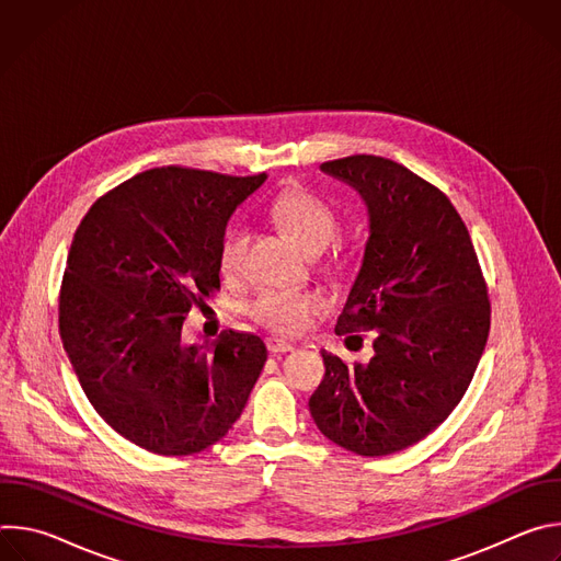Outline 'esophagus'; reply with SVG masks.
Listing matches in <instances>:
<instances>
[{"label":"esophagus","instance_id":"esophagus-1","mask_svg":"<svg viewBox=\"0 0 561 561\" xmlns=\"http://www.w3.org/2000/svg\"><path fill=\"white\" fill-rule=\"evenodd\" d=\"M266 346H268V351L273 353V355H279V353H290L295 346L288 342V340H282V337H268L266 340Z\"/></svg>","mask_w":561,"mask_h":561}]
</instances>
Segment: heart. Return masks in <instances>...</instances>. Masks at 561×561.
<instances>
[{"label": "heart", "mask_w": 561, "mask_h": 561, "mask_svg": "<svg viewBox=\"0 0 561 561\" xmlns=\"http://www.w3.org/2000/svg\"><path fill=\"white\" fill-rule=\"evenodd\" d=\"M271 210L308 251L324 249L340 230L337 213L322 197L306 188L282 191L273 199ZM247 249L249 228L242 224L230 226L219 244V268L224 275L232 277L244 268ZM324 308L327 299L314 290L264 288L251 299L247 310L251 319L273 333L299 335L319 312H324Z\"/></svg>", "instance_id": "heart-1"}]
</instances>
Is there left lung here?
<instances>
[{
	"label": "left lung",
	"instance_id": "8db88e82",
	"mask_svg": "<svg viewBox=\"0 0 561 561\" xmlns=\"http://www.w3.org/2000/svg\"><path fill=\"white\" fill-rule=\"evenodd\" d=\"M322 171L368 208L362 268L335 333L373 331L368 364L322 353L310 415L331 442L364 455L404 450L461 402L491 331L489 288L450 199L392 159L351 154Z\"/></svg>",
	"mask_w": 561,
	"mask_h": 561
}]
</instances>
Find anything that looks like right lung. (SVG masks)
<instances>
[{"label":"right lung","instance_id":"1","mask_svg":"<svg viewBox=\"0 0 561 561\" xmlns=\"http://www.w3.org/2000/svg\"><path fill=\"white\" fill-rule=\"evenodd\" d=\"M266 173L232 178L152 169L100 197L77 226L59 290V335L100 417L154 455L219 442L242 415L266 344L228 331L213 348L182 342L193 304L219 290L232 210Z\"/></svg>","mask_w":561,"mask_h":561}]
</instances>
